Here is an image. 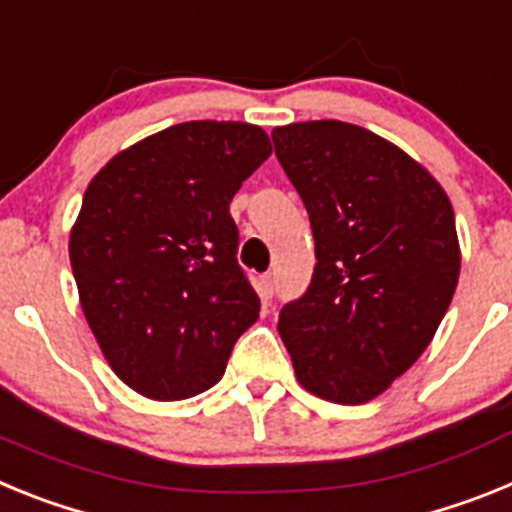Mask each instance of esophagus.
I'll return each instance as SVG.
<instances>
[{"mask_svg": "<svg viewBox=\"0 0 512 512\" xmlns=\"http://www.w3.org/2000/svg\"><path fill=\"white\" fill-rule=\"evenodd\" d=\"M259 289H261V297L269 300V297L274 295V289H277V279H274V274H264V277L259 279Z\"/></svg>", "mask_w": 512, "mask_h": 512, "instance_id": "34e87169", "label": "esophagus"}]
</instances>
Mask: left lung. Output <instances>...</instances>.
<instances>
[{
	"instance_id": "obj_1",
	"label": "left lung",
	"mask_w": 512,
	"mask_h": 512,
	"mask_svg": "<svg viewBox=\"0 0 512 512\" xmlns=\"http://www.w3.org/2000/svg\"><path fill=\"white\" fill-rule=\"evenodd\" d=\"M271 140L318 259L305 295L279 312V336L307 392L361 405L408 372L449 310L454 207L415 158L351 122H292Z\"/></svg>"
}]
</instances>
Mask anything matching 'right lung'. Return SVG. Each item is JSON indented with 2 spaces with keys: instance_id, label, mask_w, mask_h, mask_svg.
<instances>
[{
  "instance_id": "add662e5",
  "label": "right lung",
  "mask_w": 512,
  "mask_h": 512,
  "mask_svg": "<svg viewBox=\"0 0 512 512\" xmlns=\"http://www.w3.org/2000/svg\"><path fill=\"white\" fill-rule=\"evenodd\" d=\"M269 156L259 125L194 120L125 148L89 182L71 269L104 359L140 395L210 390L259 318L230 200Z\"/></svg>"
}]
</instances>
